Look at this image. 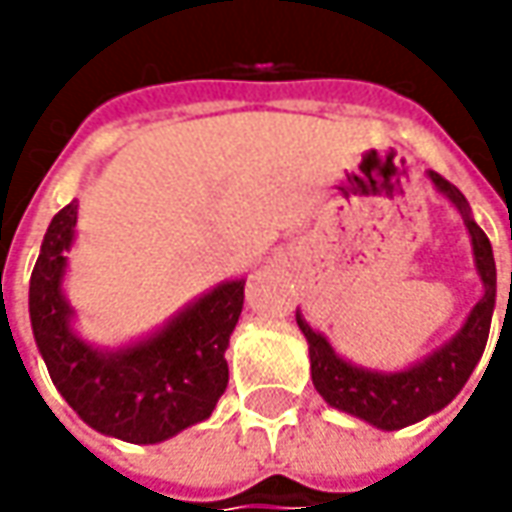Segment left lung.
Returning <instances> with one entry per match:
<instances>
[{"mask_svg":"<svg viewBox=\"0 0 512 512\" xmlns=\"http://www.w3.org/2000/svg\"><path fill=\"white\" fill-rule=\"evenodd\" d=\"M433 185L442 190L444 196L459 207L464 227L473 239V256H476V270L482 276L484 296L470 310L464 327L439 347L433 356L424 362L407 367L402 373H376L344 362L336 356L322 333H316L305 319L296 313V322L305 333L310 344V376L316 390L322 393L330 407H339L350 416H359L364 422L376 424L382 430H399L413 422H422L424 416L442 410L444 404L456 399L470 373L482 359L484 344L490 336V322H493V307H496V262H493V247L484 230L470 216V205L464 193L456 185H450L444 176L430 170ZM510 296H512V273H510ZM507 322V319H504Z\"/></svg>","mask_w":512,"mask_h":512,"instance_id":"8db88e82","label":"left lung"}]
</instances>
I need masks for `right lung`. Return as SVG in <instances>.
I'll use <instances>...</instances> for the list:
<instances>
[{"instance_id": "1", "label": "right lung", "mask_w": 512, "mask_h": 512, "mask_svg": "<svg viewBox=\"0 0 512 512\" xmlns=\"http://www.w3.org/2000/svg\"><path fill=\"white\" fill-rule=\"evenodd\" d=\"M73 225L76 202L53 216L30 276V325L56 390L93 430L122 442H165L205 422L227 387L225 350L245 279L210 290L145 342L105 353L70 330L62 276Z\"/></svg>"}]
</instances>
